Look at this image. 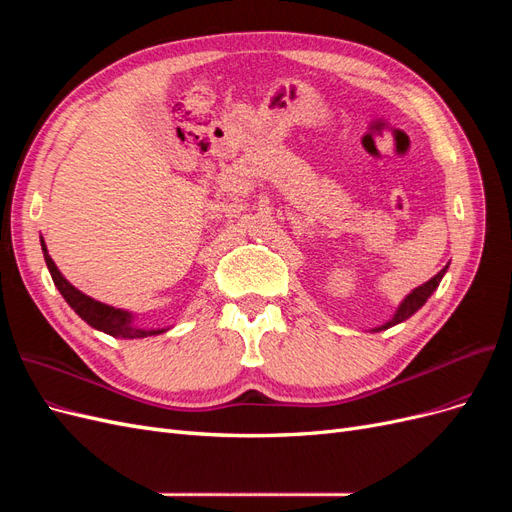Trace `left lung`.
I'll list each match as a JSON object with an SVG mask.
<instances>
[{
    "label": "left lung",
    "instance_id": "8db88e82",
    "mask_svg": "<svg viewBox=\"0 0 512 512\" xmlns=\"http://www.w3.org/2000/svg\"><path fill=\"white\" fill-rule=\"evenodd\" d=\"M446 269L448 267H444L438 275H433L429 282H425V284H421L418 288H414L408 297H404V301L399 303V307L395 309V314H393V318L391 320H386L384 324H380V327H376V329H371V333H378V331H386V329H391V327H395V324H399V322H404V320H408L410 316H414L418 309H421L425 303H427V299L431 297L433 292H436V288L440 286V282H442V277H444V273H446Z\"/></svg>",
    "mask_w": 512,
    "mask_h": 512
}]
</instances>
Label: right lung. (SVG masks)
Returning <instances> with one entry per match:
<instances>
[{
    "label": "right lung",
    "instance_id": "obj_1",
    "mask_svg": "<svg viewBox=\"0 0 512 512\" xmlns=\"http://www.w3.org/2000/svg\"><path fill=\"white\" fill-rule=\"evenodd\" d=\"M42 243V254H44V262L49 267V273L53 277V282L57 286V290L61 292V297L66 299V303L79 314L89 327H94L106 335L111 337H121V339H143V337H151V335H160L166 333L170 327L166 329H147V327H138L134 322L136 316L128 309H119L113 305L100 303L96 299L87 297L85 292H81L79 288H74L61 271L57 269V265L53 262V258L49 256V250H46L44 239H40Z\"/></svg>",
    "mask_w": 512,
    "mask_h": 512
}]
</instances>
